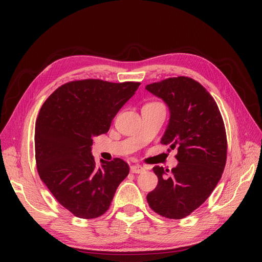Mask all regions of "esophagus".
<instances>
[{
    "label": "esophagus",
    "instance_id": "obj_1",
    "mask_svg": "<svg viewBox=\"0 0 262 262\" xmlns=\"http://www.w3.org/2000/svg\"><path fill=\"white\" fill-rule=\"evenodd\" d=\"M130 169H131V172H133V173H141V172H143L145 170L140 165H132Z\"/></svg>",
    "mask_w": 262,
    "mask_h": 262
}]
</instances>
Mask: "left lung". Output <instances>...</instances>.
<instances>
[{
  "mask_svg": "<svg viewBox=\"0 0 262 262\" xmlns=\"http://www.w3.org/2000/svg\"><path fill=\"white\" fill-rule=\"evenodd\" d=\"M145 90L168 106L161 143L178 149V165L169 173L160 166L153 168L158 184L146 200L160 215L180 220L208 199L222 177L227 153L224 122L215 100L192 78L169 77Z\"/></svg>",
  "mask_w": 262,
  "mask_h": 262,
  "instance_id": "1",
  "label": "left lung"
}]
</instances>
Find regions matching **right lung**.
Masks as SVG:
<instances>
[{"label":"right lung","instance_id":"obj_1","mask_svg":"<svg viewBox=\"0 0 262 262\" xmlns=\"http://www.w3.org/2000/svg\"><path fill=\"white\" fill-rule=\"evenodd\" d=\"M140 83L83 80L60 86L39 112L35 152L39 177L58 202L75 216L96 219L110 207L129 165L92 155L93 138L107 133L113 119Z\"/></svg>","mask_w":262,"mask_h":262}]
</instances>
